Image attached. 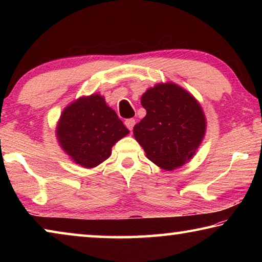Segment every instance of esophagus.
<instances>
[{
  "label": "esophagus",
  "mask_w": 262,
  "mask_h": 262,
  "mask_svg": "<svg viewBox=\"0 0 262 262\" xmlns=\"http://www.w3.org/2000/svg\"><path fill=\"white\" fill-rule=\"evenodd\" d=\"M125 125H126L128 129L132 132L133 127H134V125H135V120H134V119H127V120L125 121Z\"/></svg>",
  "instance_id": "34e87169"
}]
</instances>
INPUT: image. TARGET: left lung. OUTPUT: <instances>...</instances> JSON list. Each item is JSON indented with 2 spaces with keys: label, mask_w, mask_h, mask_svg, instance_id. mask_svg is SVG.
<instances>
[{
  "label": "left lung",
  "mask_w": 262,
  "mask_h": 262,
  "mask_svg": "<svg viewBox=\"0 0 262 262\" xmlns=\"http://www.w3.org/2000/svg\"><path fill=\"white\" fill-rule=\"evenodd\" d=\"M147 111L133 134L145 156L166 171L188 163L206 135L207 119L195 97L172 82L158 83L141 97Z\"/></svg>",
  "instance_id": "obj_1"
}]
</instances>
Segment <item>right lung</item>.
Listing matches in <instances>:
<instances>
[{
    "mask_svg": "<svg viewBox=\"0 0 262 262\" xmlns=\"http://www.w3.org/2000/svg\"><path fill=\"white\" fill-rule=\"evenodd\" d=\"M61 149L79 166L94 168L129 130L99 94L82 96L64 107L56 125Z\"/></svg>",
    "mask_w": 262,
    "mask_h": 262,
    "instance_id": "1",
    "label": "right lung"
}]
</instances>
